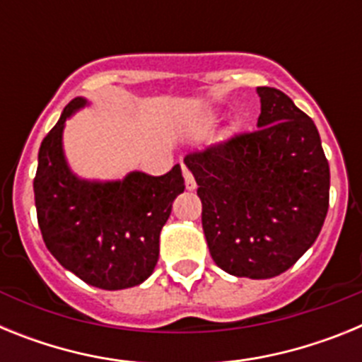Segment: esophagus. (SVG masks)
Listing matches in <instances>:
<instances>
[{"instance_id":"34e87169","label":"esophagus","mask_w":362,"mask_h":362,"mask_svg":"<svg viewBox=\"0 0 362 362\" xmlns=\"http://www.w3.org/2000/svg\"><path fill=\"white\" fill-rule=\"evenodd\" d=\"M183 175H185V187H187V190H196L197 183H196V179H194V174H192L188 168H183Z\"/></svg>"}]
</instances>
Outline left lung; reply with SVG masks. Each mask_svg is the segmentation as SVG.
Wrapping results in <instances>:
<instances>
[{"instance_id":"left-lung-1","label":"left lung","mask_w":362,"mask_h":362,"mask_svg":"<svg viewBox=\"0 0 362 362\" xmlns=\"http://www.w3.org/2000/svg\"><path fill=\"white\" fill-rule=\"evenodd\" d=\"M257 130L192 152L212 259L230 276L270 279L315 243L330 201V166L315 123L284 92L257 86Z\"/></svg>"}]
</instances>
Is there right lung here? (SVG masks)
<instances>
[{
    "mask_svg": "<svg viewBox=\"0 0 362 362\" xmlns=\"http://www.w3.org/2000/svg\"><path fill=\"white\" fill-rule=\"evenodd\" d=\"M86 99H72L45 136L34 177L37 225L63 268L103 290L137 286L158 264L159 233L185 190L181 166L153 177L130 172L121 181H86L63 153L65 121Z\"/></svg>",
    "mask_w": 362,
    "mask_h": 362,
    "instance_id": "obj_1",
    "label": "right lung"
}]
</instances>
